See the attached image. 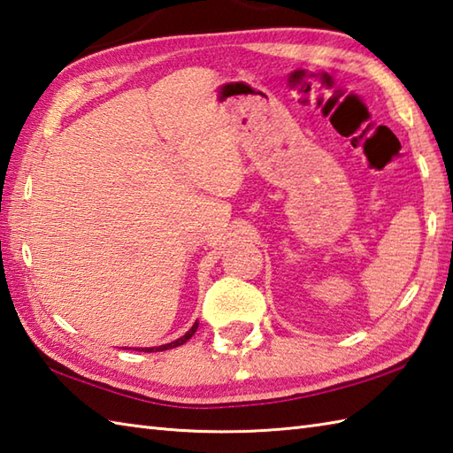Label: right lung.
Returning a JSON list of instances; mask_svg holds the SVG:
<instances>
[{
	"instance_id": "add662e5",
	"label": "right lung",
	"mask_w": 453,
	"mask_h": 453,
	"mask_svg": "<svg viewBox=\"0 0 453 453\" xmlns=\"http://www.w3.org/2000/svg\"><path fill=\"white\" fill-rule=\"evenodd\" d=\"M197 322L196 325H193L186 334H183L181 338H178V340H173V342H170V344H164V346H158V348H134V349H138V352H152V349H156V352H164V349H172V348H178V346H181V344H186L188 340L196 334V330H197Z\"/></svg>"
}]
</instances>
